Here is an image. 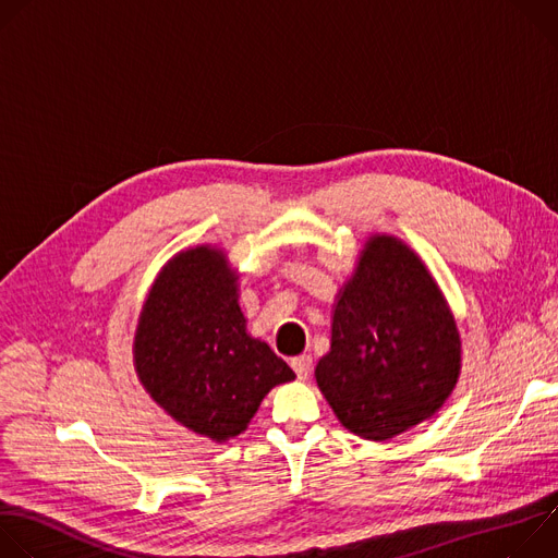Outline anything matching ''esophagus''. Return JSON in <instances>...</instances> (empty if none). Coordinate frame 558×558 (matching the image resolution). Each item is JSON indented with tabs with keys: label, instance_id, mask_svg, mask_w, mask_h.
Wrapping results in <instances>:
<instances>
[{
	"label": "esophagus",
	"instance_id": "esophagus-1",
	"mask_svg": "<svg viewBox=\"0 0 558 558\" xmlns=\"http://www.w3.org/2000/svg\"><path fill=\"white\" fill-rule=\"evenodd\" d=\"M291 366H293V371H295V375H298V379H306L308 375H311V368H313V360H311V355H298V357H293L291 360Z\"/></svg>",
	"mask_w": 558,
	"mask_h": 558
}]
</instances>
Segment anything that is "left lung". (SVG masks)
I'll return each mask as SVG.
<instances>
[{
    "mask_svg": "<svg viewBox=\"0 0 558 558\" xmlns=\"http://www.w3.org/2000/svg\"><path fill=\"white\" fill-rule=\"evenodd\" d=\"M461 371L454 317L420 256L375 233L333 308L315 381L344 428L371 441L433 417Z\"/></svg>",
    "mask_w": 558,
    "mask_h": 558,
    "instance_id": "obj_1",
    "label": "left lung"
}]
</instances>
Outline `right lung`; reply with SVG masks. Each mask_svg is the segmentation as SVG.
<instances>
[{"mask_svg":"<svg viewBox=\"0 0 558 558\" xmlns=\"http://www.w3.org/2000/svg\"><path fill=\"white\" fill-rule=\"evenodd\" d=\"M134 368L158 407L214 441L241 435L265 395L295 379L247 333L238 278L209 245L177 254L156 276L138 317Z\"/></svg>","mask_w":558,"mask_h":558,"instance_id":"right-lung-1","label":"right lung"}]
</instances>
